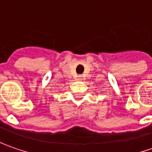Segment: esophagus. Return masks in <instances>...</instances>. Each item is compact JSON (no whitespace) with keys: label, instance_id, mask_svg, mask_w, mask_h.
<instances>
[{"label":"esophagus","instance_id":"34e87169","mask_svg":"<svg viewBox=\"0 0 152 152\" xmlns=\"http://www.w3.org/2000/svg\"><path fill=\"white\" fill-rule=\"evenodd\" d=\"M81 78H82V76H80V75H79V76H78V79H80Z\"/></svg>","mask_w":152,"mask_h":152}]
</instances>
